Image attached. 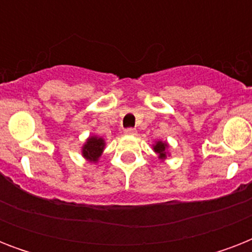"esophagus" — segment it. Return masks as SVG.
<instances>
[{"label":"esophagus","mask_w":252,"mask_h":252,"mask_svg":"<svg viewBox=\"0 0 252 252\" xmlns=\"http://www.w3.org/2000/svg\"><path fill=\"white\" fill-rule=\"evenodd\" d=\"M124 133H126V136H134L137 132H136V129H133V128H126V129L124 130Z\"/></svg>","instance_id":"34e87169"}]
</instances>
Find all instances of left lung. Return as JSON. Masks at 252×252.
<instances>
[{"instance_id": "8db88e82", "label": "left lung", "mask_w": 252, "mask_h": 252, "mask_svg": "<svg viewBox=\"0 0 252 252\" xmlns=\"http://www.w3.org/2000/svg\"><path fill=\"white\" fill-rule=\"evenodd\" d=\"M167 142L163 141H157L153 145L154 152L158 154V158H159V159H166V157H167Z\"/></svg>"}]
</instances>
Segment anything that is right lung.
<instances>
[{
  "mask_svg": "<svg viewBox=\"0 0 252 252\" xmlns=\"http://www.w3.org/2000/svg\"><path fill=\"white\" fill-rule=\"evenodd\" d=\"M106 142L102 137L98 136H90L87 138L85 145L82 146V156L90 162H98L99 157L102 156L104 150Z\"/></svg>",
  "mask_w": 252,
  "mask_h": 252,
  "instance_id": "obj_1",
  "label": "right lung"
}]
</instances>
